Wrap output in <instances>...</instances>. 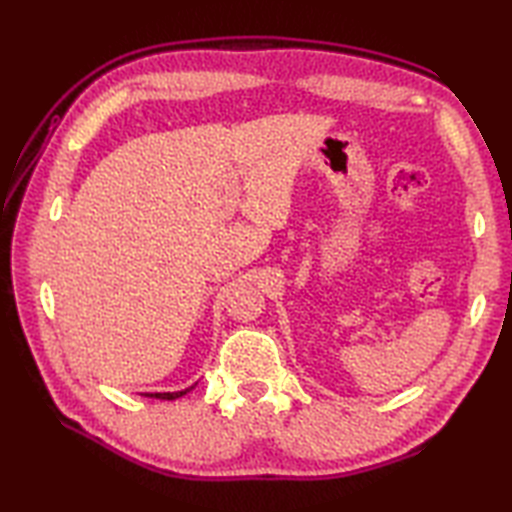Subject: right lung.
<instances>
[{"mask_svg": "<svg viewBox=\"0 0 512 512\" xmlns=\"http://www.w3.org/2000/svg\"><path fill=\"white\" fill-rule=\"evenodd\" d=\"M195 385H198V383H195ZM195 385H191V387H187V389H182V391H162V394H145V396H147V398H158V400H176V398L187 394V391H191Z\"/></svg>", "mask_w": 512, "mask_h": 512, "instance_id": "1", "label": "right lung"}]
</instances>
